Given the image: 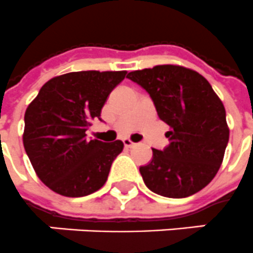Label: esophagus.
<instances>
[{"instance_id": "esophagus-1", "label": "esophagus", "mask_w": 253, "mask_h": 253, "mask_svg": "<svg viewBox=\"0 0 253 253\" xmlns=\"http://www.w3.org/2000/svg\"><path fill=\"white\" fill-rule=\"evenodd\" d=\"M123 143H124L125 147H133V146H134V145H136V143L132 142V141H130V139H128V138L123 139Z\"/></svg>"}]
</instances>
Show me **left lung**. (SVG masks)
Returning <instances> with one entry per match:
<instances>
[{
  "mask_svg": "<svg viewBox=\"0 0 253 253\" xmlns=\"http://www.w3.org/2000/svg\"><path fill=\"white\" fill-rule=\"evenodd\" d=\"M146 90L162 121L169 125V143L153 149V159L139 167L146 187L157 195L183 199L213 180L223 161L230 130L223 103L195 70L158 65L126 76Z\"/></svg>",
  "mask_w": 253,
  "mask_h": 253,
  "instance_id": "8db88e82",
  "label": "left lung"
}]
</instances>
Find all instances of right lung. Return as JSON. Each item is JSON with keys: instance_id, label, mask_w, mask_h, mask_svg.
Wrapping results in <instances>:
<instances>
[{"instance_id": "right-lung-1", "label": "right lung", "mask_w": 253, "mask_h": 253, "mask_svg": "<svg viewBox=\"0 0 253 253\" xmlns=\"http://www.w3.org/2000/svg\"><path fill=\"white\" fill-rule=\"evenodd\" d=\"M126 72L66 73L40 88L24 114L23 145L36 175L66 197L91 195L104 185L121 141L86 138L111 91Z\"/></svg>"}]
</instances>
